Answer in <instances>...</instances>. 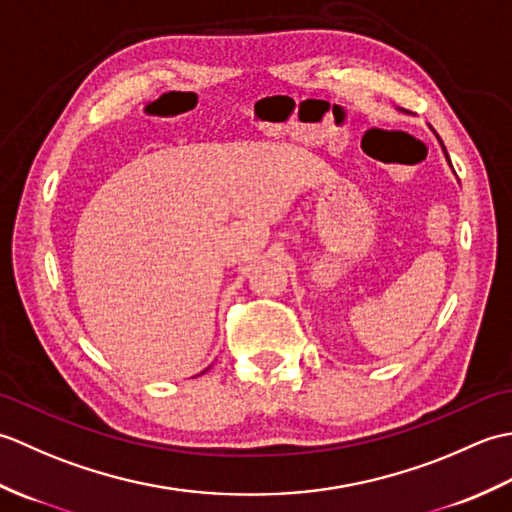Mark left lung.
<instances>
[{
    "instance_id": "left-lung-1",
    "label": "left lung",
    "mask_w": 512,
    "mask_h": 512,
    "mask_svg": "<svg viewBox=\"0 0 512 512\" xmlns=\"http://www.w3.org/2000/svg\"><path fill=\"white\" fill-rule=\"evenodd\" d=\"M440 140V138H438ZM440 143H442V140H440ZM442 149H444V145H442ZM444 154H447V149H444ZM447 158H449V154H447ZM451 162V160H449Z\"/></svg>"
}]
</instances>
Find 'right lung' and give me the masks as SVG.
Here are the masks:
<instances>
[{"label":"right lung","mask_w":512,"mask_h":512,"mask_svg":"<svg viewBox=\"0 0 512 512\" xmlns=\"http://www.w3.org/2000/svg\"><path fill=\"white\" fill-rule=\"evenodd\" d=\"M204 372H206V369H204ZM204 372H202V374H204Z\"/></svg>","instance_id":"add662e5"}]
</instances>
